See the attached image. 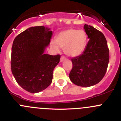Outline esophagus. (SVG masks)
Here are the masks:
<instances>
[{"instance_id": "34e87169", "label": "esophagus", "mask_w": 121, "mask_h": 121, "mask_svg": "<svg viewBox=\"0 0 121 121\" xmlns=\"http://www.w3.org/2000/svg\"><path fill=\"white\" fill-rule=\"evenodd\" d=\"M65 59H66V58H65L64 56H61V58H60V62L64 61L65 60Z\"/></svg>"}]
</instances>
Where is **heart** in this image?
<instances>
[{
	"label": "heart",
	"instance_id": "heart-1",
	"mask_svg": "<svg viewBox=\"0 0 121 121\" xmlns=\"http://www.w3.org/2000/svg\"><path fill=\"white\" fill-rule=\"evenodd\" d=\"M87 41V35L84 30L68 29L59 33L56 40H51L50 47L57 52L64 48L65 54L74 57L83 52Z\"/></svg>",
	"mask_w": 121,
	"mask_h": 121
}]
</instances>
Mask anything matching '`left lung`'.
Wrapping results in <instances>:
<instances>
[{
  "label": "left lung",
  "instance_id": "left-lung-1",
  "mask_svg": "<svg viewBox=\"0 0 121 121\" xmlns=\"http://www.w3.org/2000/svg\"><path fill=\"white\" fill-rule=\"evenodd\" d=\"M89 41L84 52L71 59L73 68L69 77L73 83L84 87L98 84L105 74L109 60L104 35L91 26L85 24Z\"/></svg>",
  "mask_w": 121,
  "mask_h": 121
}]
</instances>
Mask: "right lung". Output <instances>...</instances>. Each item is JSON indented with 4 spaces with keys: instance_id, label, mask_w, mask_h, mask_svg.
I'll return each mask as SVG.
<instances>
[{
    "instance_id": "1",
    "label": "right lung",
    "mask_w": 121,
    "mask_h": 121,
    "mask_svg": "<svg viewBox=\"0 0 121 121\" xmlns=\"http://www.w3.org/2000/svg\"><path fill=\"white\" fill-rule=\"evenodd\" d=\"M53 36L50 29L31 27L14 39L12 48L11 69L18 84L31 93L47 88L53 80L60 55L45 54Z\"/></svg>"
}]
</instances>
